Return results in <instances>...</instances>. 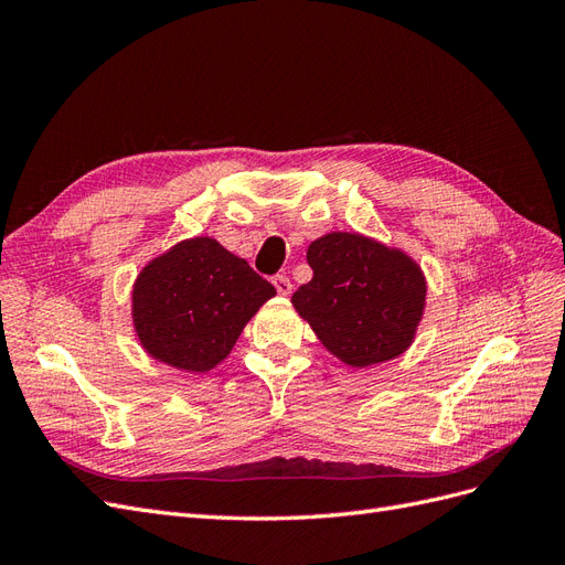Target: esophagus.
<instances>
[{"mask_svg": "<svg viewBox=\"0 0 565 565\" xmlns=\"http://www.w3.org/2000/svg\"><path fill=\"white\" fill-rule=\"evenodd\" d=\"M273 285H276L278 295H282V297L292 295V280H289L287 276H276V278H273Z\"/></svg>", "mask_w": 565, "mask_h": 565, "instance_id": "obj_1", "label": "esophagus"}]
</instances>
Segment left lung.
Masks as SVG:
<instances>
[{"label": "left lung", "instance_id": "obj_1", "mask_svg": "<svg viewBox=\"0 0 565 565\" xmlns=\"http://www.w3.org/2000/svg\"><path fill=\"white\" fill-rule=\"evenodd\" d=\"M311 282L292 295L297 313L341 363L363 370L405 353L426 309L422 266L363 233L332 231L306 249Z\"/></svg>", "mask_w": 565, "mask_h": 565}]
</instances>
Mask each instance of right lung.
<instances>
[{
	"label": "right lung",
	"instance_id": "add662e5",
	"mask_svg": "<svg viewBox=\"0 0 565 565\" xmlns=\"http://www.w3.org/2000/svg\"><path fill=\"white\" fill-rule=\"evenodd\" d=\"M276 287L210 235L150 259L131 287L136 339L152 361L204 374L226 361Z\"/></svg>",
	"mask_w": 565,
	"mask_h": 565
}]
</instances>
